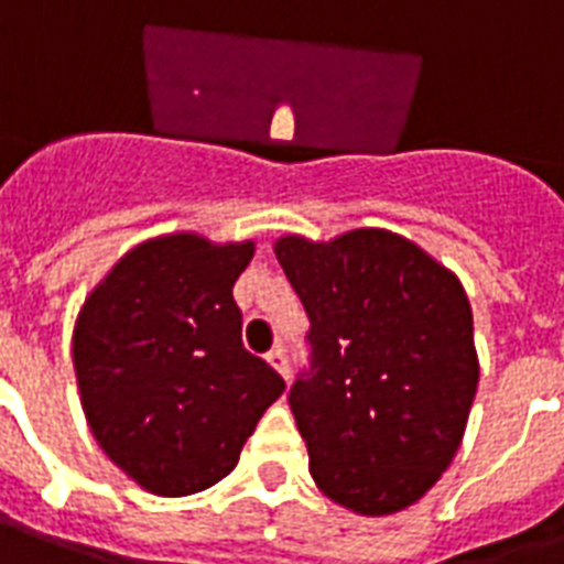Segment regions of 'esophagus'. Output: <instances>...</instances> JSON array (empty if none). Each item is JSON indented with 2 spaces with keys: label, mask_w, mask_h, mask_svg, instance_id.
Wrapping results in <instances>:
<instances>
[{
  "label": "esophagus",
  "mask_w": 564,
  "mask_h": 564,
  "mask_svg": "<svg viewBox=\"0 0 564 564\" xmlns=\"http://www.w3.org/2000/svg\"><path fill=\"white\" fill-rule=\"evenodd\" d=\"M265 362H269V366H272L274 371H278V375H290V366H286V354H283V348L281 345H274L272 351L265 354Z\"/></svg>",
  "instance_id": "obj_1"
}]
</instances>
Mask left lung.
<instances>
[{
    "label": "left lung",
    "instance_id": "left-lung-1",
    "mask_svg": "<svg viewBox=\"0 0 564 564\" xmlns=\"http://www.w3.org/2000/svg\"><path fill=\"white\" fill-rule=\"evenodd\" d=\"M274 257L310 316L290 406L318 491L357 516L412 507L454 463L480 380L463 283L383 228L286 234Z\"/></svg>",
    "mask_w": 564,
    "mask_h": 564
}]
</instances>
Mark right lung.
I'll return each instance as SVG.
<instances>
[{"mask_svg": "<svg viewBox=\"0 0 564 564\" xmlns=\"http://www.w3.org/2000/svg\"><path fill=\"white\" fill-rule=\"evenodd\" d=\"M254 239L178 230L134 246L87 295L73 366L90 433L161 498L210 489L286 383L242 348L234 283Z\"/></svg>", "mask_w": 564, "mask_h": 564, "instance_id": "add662e5", "label": "right lung"}]
</instances>
